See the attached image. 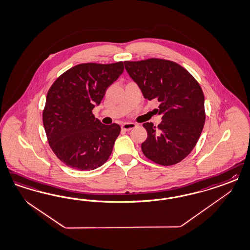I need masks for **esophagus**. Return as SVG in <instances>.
<instances>
[{"label": "esophagus", "mask_w": 250, "mask_h": 250, "mask_svg": "<svg viewBox=\"0 0 250 250\" xmlns=\"http://www.w3.org/2000/svg\"><path fill=\"white\" fill-rule=\"evenodd\" d=\"M136 127V124L135 123H132V122H126V123H123L122 126H121V129L125 131H129L130 129H134Z\"/></svg>", "instance_id": "obj_1"}]
</instances>
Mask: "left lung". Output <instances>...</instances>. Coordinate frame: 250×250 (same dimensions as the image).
<instances>
[{
	"mask_svg": "<svg viewBox=\"0 0 250 250\" xmlns=\"http://www.w3.org/2000/svg\"><path fill=\"white\" fill-rule=\"evenodd\" d=\"M144 97L159 102L162 122L144 123L147 139L142 144L145 156L161 166L182 161L193 150L204 122V95L198 81L177 62L164 59L124 62Z\"/></svg>",
	"mask_w": 250,
	"mask_h": 250,
	"instance_id": "8db88e82",
	"label": "left lung"
}]
</instances>
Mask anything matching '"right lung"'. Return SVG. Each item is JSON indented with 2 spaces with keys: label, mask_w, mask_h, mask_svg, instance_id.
<instances>
[{
  "label": "right lung",
  "mask_w": 250,
  "mask_h": 250,
  "mask_svg": "<svg viewBox=\"0 0 250 250\" xmlns=\"http://www.w3.org/2000/svg\"><path fill=\"white\" fill-rule=\"evenodd\" d=\"M123 70V62L81 63L60 75L48 89L43 125L51 150L67 167L94 170L109 158L121 126L102 124L92 110Z\"/></svg>",
  "instance_id": "obj_1"
}]
</instances>
